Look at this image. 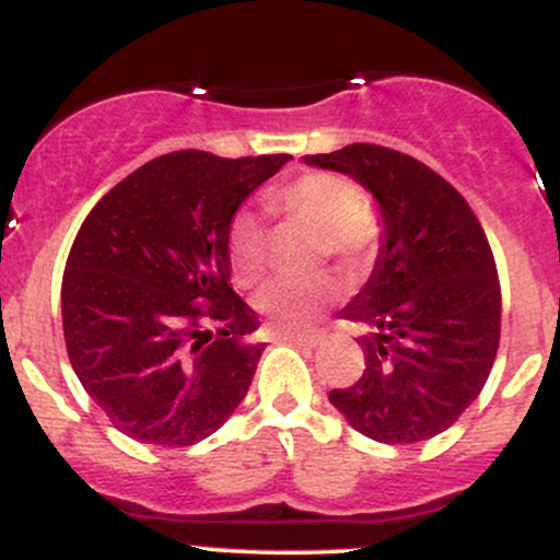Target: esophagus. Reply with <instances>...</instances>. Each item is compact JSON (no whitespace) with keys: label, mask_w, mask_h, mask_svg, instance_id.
Segmentation results:
<instances>
[{"label":"esophagus","mask_w":560,"mask_h":560,"mask_svg":"<svg viewBox=\"0 0 560 560\" xmlns=\"http://www.w3.org/2000/svg\"><path fill=\"white\" fill-rule=\"evenodd\" d=\"M326 334L324 331H311V334H281V342H289V345H300V347H318L324 342Z\"/></svg>","instance_id":"34e87169"}]
</instances>
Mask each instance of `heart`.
I'll return each instance as SVG.
<instances>
[{
	"mask_svg": "<svg viewBox=\"0 0 560 560\" xmlns=\"http://www.w3.org/2000/svg\"><path fill=\"white\" fill-rule=\"evenodd\" d=\"M361 186L331 173H305L268 197L273 213L292 218L318 234V258L329 255L345 268H361L376 242V223L365 210ZM231 271L240 287H255L266 273V231L258 218L236 213L229 226ZM337 298V284L326 276L307 281H271L255 298L279 329L302 331Z\"/></svg>",
	"mask_w": 560,
	"mask_h": 560,
	"instance_id": "heart-1",
	"label": "heart"
}]
</instances>
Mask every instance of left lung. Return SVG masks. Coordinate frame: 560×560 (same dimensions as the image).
<instances>
[{"label": "left lung", "mask_w": 560, "mask_h": 560, "mask_svg": "<svg viewBox=\"0 0 560 560\" xmlns=\"http://www.w3.org/2000/svg\"><path fill=\"white\" fill-rule=\"evenodd\" d=\"M307 165L339 171L374 195L382 247L345 320L363 326L365 369L329 400L352 429L410 445L445 432L479 397L500 345V281L468 202L421 160L347 144Z\"/></svg>", "instance_id": "1"}]
</instances>
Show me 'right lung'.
<instances>
[{"label": "right lung", "mask_w": 560, "mask_h": 560, "mask_svg": "<svg viewBox=\"0 0 560 560\" xmlns=\"http://www.w3.org/2000/svg\"><path fill=\"white\" fill-rule=\"evenodd\" d=\"M289 155L178 150L113 186L70 247L62 331L70 365L118 432L186 447L244 400L266 345L229 287V226Z\"/></svg>", "instance_id": "add662e5"}]
</instances>
